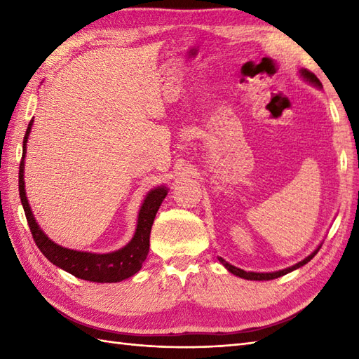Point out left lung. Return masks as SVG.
I'll use <instances>...</instances> for the list:
<instances>
[{"instance_id":"1","label":"left lung","mask_w":359,"mask_h":359,"mask_svg":"<svg viewBox=\"0 0 359 359\" xmlns=\"http://www.w3.org/2000/svg\"><path fill=\"white\" fill-rule=\"evenodd\" d=\"M299 75H301V77H302L304 80L309 81L310 85H313V86H316V88H319V89L323 88L321 81H319L316 75H315V74H311L310 71H307V69H299ZM319 248H321V245H319L315 251H311V253H310L306 259H302L301 262H297V264H294V265H292V266H288V269L279 270V271H271V273L245 271V270H242V269H238V266L231 265L230 262H226L224 257L217 256V259H219V262L222 264L228 271L233 273V274H236V276H239V278H242V279H248V280H270V279H276V278L284 276V274H287V273H290V271H293V270H296V269H299V266H302V265H306L307 262H310V259H313V256L318 253Z\"/></svg>"}]
</instances>
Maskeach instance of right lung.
I'll use <instances>...</instances> for the list:
<instances>
[{"label":"right lung","instance_id":"add662e5","mask_svg":"<svg viewBox=\"0 0 359 359\" xmlns=\"http://www.w3.org/2000/svg\"><path fill=\"white\" fill-rule=\"evenodd\" d=\"M32 125L34 120H30L26 129L25 140H22V157L20 163L18 187L21 205L22 208H25L30 233L34 236L36 247L40 248L41 253L48 257L53 265H57L62 270L74 274V276L79 279L102 282V284H104V282H120L134 276V274L142 269L144 259L148 256L151 226L154 224L160 205H162L168 194V188L165 185L157 187L154 189H151V191H148V194L144 196V201L139 210V216H137L135 233L133 236V239L129 241L123 248L111 251V253H90V251H79L58 245V243L49 239L48 234H46L40 228V225L36 224L34 212L30 210V205L26 197L25 158L27 149V139Z\"/></svg>","mask_w":359,"mask_h":359}]
</instances>
